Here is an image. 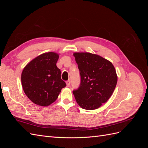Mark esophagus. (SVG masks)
<instances>
[{
	"label": "esophagus",
	"mask_w": 148,
	"mask_h": 148,
	"mask_svg": "<svg viewBox=\"0 0 148 148\" xmlns=\"http://www.w3.org/2000/svg\"><path fill=\"white\" fill-rule=\"evenodd\" d=\"M66 86L69 87L70 85V80H68V81H66Z\"/></svg>",
	"instance_id": "esophagus-1"
}]
</instances>
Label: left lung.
<instances>
[{
  "instance_id": "8db88e82",
  "label": "left lung",
  "mask_w": 148,
  "mask_h": 148,
  "mask_svg": "<svg viewBox=\"0 0 148 148\" xmlns=\"http://www.w3.org/2000/svg\"><path fill=\"white\" fill-rule=\"evenodd\" d=\"M81 83L73 91L82 108L95 110L106 102L115 88L117 75L113 64L101 56L89 52H75Z\"/></svg>"
}]
</instances>
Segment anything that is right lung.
<instances>
[{
	"instance_id": "1",
	"label": "right lung",
	"mask_w": 148,
	"mask_h": 148,
	"mask_svg": "<svg viewBox=\"0 0 148 148\" xmlns=\"http://www.w3.org/2000/svg\"><path fill=\"white\" fill-rule=\"evenodd\" d=\"M59 55L42 53L26 65L21 73V84L25 95L34 104L47 107L55 102L61 89L66 86L61 71L56 65Z\"/></svg>"
}]
</instances>
